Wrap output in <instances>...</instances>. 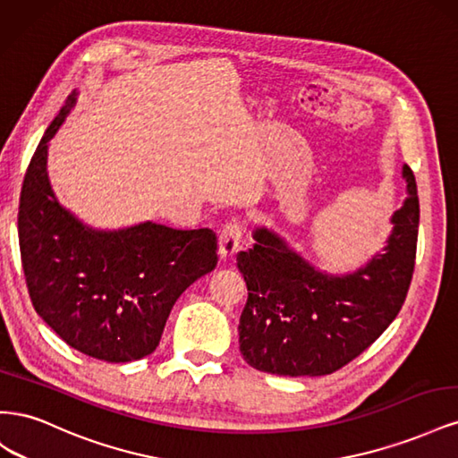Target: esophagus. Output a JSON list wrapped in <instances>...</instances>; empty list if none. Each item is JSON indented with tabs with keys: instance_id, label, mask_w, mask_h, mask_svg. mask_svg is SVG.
Segmentation results:
<instances>
[{
	"instance_id": "34e87169",
	"label": "esophagus",
	"mask_w": 458,
	"mask_h": 458,
	"mask_svg": "<svg viewBox=\"0 0 458 458\" xmlns=\"http://www.w3.org/2000/svg\"><path fill=\"white\" fill-rule=\"evenodd\" d=\"M241 234H242V227L239 224H229L224 231H221L219 241H217V252L221 259L227 261L239 252Z\"/></svg>"
}]
</instances>
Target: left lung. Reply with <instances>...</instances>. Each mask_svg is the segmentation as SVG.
Wrapping results in <instances>:
<instances>
[{
  "mask_svg": "<svg viewBox=\"0 0 458 458\" xmlns=\"http://www.w3.org/2000/svg\"><path fill=\"white\" fill-rule=\"evenodd\" d=\"M407 197L390 217L384 248L363 266L328 273L284 237L258 227L254 248L237 256L248 286L239 321L244 361L279 377H323L350 363L390 327L403 306L419 237V192L401 168Z\"/></svg>",
  "mask_w": 458,
  "mask_h": 458,
  "instance_id": "8db88e82",
  "label": "left lung"
}]
</instances>
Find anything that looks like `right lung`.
<instances>
[{
  "label": "right lung",
  "mask_w": 458,
  "mask_h": 458,
  "mask_svg": "<svg viewBox=\"0 0 458 458\" xmlns=\"http://www.w3.org/2000/svg\"><path fill=\"white\" fill-rule=\"evenodd\" d=\"M72 91L49 123L24 175L19 244L36 313L71 345L108 363L157 350L177 298L217 266L212 229L155 221L120 229L88 225L55 195L49 143L76 106Z\"/></svg>",
  "instance_id": "add662e5"
}]
</instances>
